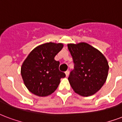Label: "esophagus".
Segmentation results:
<instances>
[{
	"mask_svg": "<svg viewBox=\"0 0 122 122\" xmlns=\"http://www.w3.org/2000/svg\"><path fill=\"white\" fill-rule=\"evenodd\" d=\"M65 74H66V77H68V75H69V71H68V70H66V71Z\"/></svg>",
	"mask_w": 122,
	"mask_h": 122,
	"instance_id": "esophagus-1",
	"label": "esophagus"
}]
</instances>
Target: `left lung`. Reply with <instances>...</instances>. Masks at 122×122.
Returning a JSON list of instances; mask_svg holds the SVG:
<instances>
[{
    "label": "left lung",
    "mask_w": 122,
    "mask_h": 122,
    "mask_svg": "<svg viewBox=\"0 0 122 122\" xmlns=\"http://www.w3.org/2000/svg\"><path fill=\"white\" fill-rule=\"evenodd\" d=\"M68 48L74 65L68 77L70 85L82 96L93 95L106 81L109 68L107 59L87 43L68 44Z\"/></svg>",
    "instance_id": "obj_1"
}]
</instances>
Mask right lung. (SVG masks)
<instances>
[{
    "label": "right lung",
    "mask_w": 122,
    "mask_h": 122,
    "mask_svg": "<svg viewBox=\"0 0 122 122\" xmlns=\"http://www.w3.org/2000/svg\"><path fill=\"white\" fill-rule=\"evenodd\" d=\"M61 43H48L31 51L21 67V76L27 89L39 96H46L56 91L65 74L59 70V61L54 57L63 48Z\"/></svg>",
    "instance_id": "obj_1"
}]
</instances>
